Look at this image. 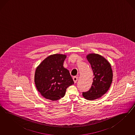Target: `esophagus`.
<instances>
[{"label": "esophagus", "mask_w": 135, "mask_h": 135, "mask_svg": "<svg viewBox=\"0 0 135 135\" xmlns=\"http://www.w3.org/2000/svg\"><path fill=\"white\" fill-rule=\"evenodd\" d=\"M73 79L74 83H76L77 82V81H78V77H76V76H75V77H74L73 78Z\"/></svg>", "instance_id": "esophagus-1"}]
</instances>
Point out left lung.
<instances>
[{
    "instance_id": "obj_1",
    "label": "left lung",
    "mask_w": 135,
    "mask_h": 135,
    "mask_svg": "<svg viewBox=\"0 0 135 135\" xmlns=\"http://www.w3.org/2000/svg\"><path fill=\"white\" fill-rule=\"evenodd\" d=\"M86 58L93 70L94 78L90 90L83 92L84 98L93 100L105 94L110 87L113 73L110 64L102 56L94 53L89 54Z\"/></svg>"
}]
</instances>
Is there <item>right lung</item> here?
Here are the masks:
<instances>
[{
	"label": "right lung",
	"mask_w": 135,
	"mask_h": 135,
	"mask_svg": "<svg viewBox=\"0 0 135 135\" xmlns=\"http://www.w3.org/2000/svg\"><path fill=\"white\" fill-rule=\"evenodd\" d=\"M66 56L51 55L41 62L36 70L35 83L45 98L56 100L63 98L67 88L74 84L69 70L64 68Z\"/></svg>",
	"instance_id": "1"
}]
</instances>
